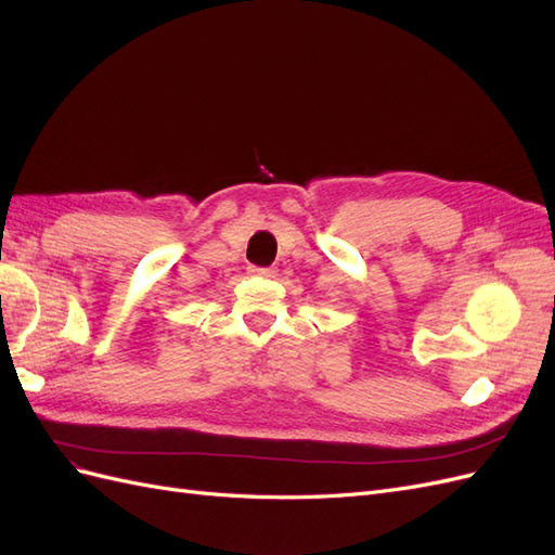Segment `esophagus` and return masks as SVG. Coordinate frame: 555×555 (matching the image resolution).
I'll return each instance as SVG.
<instances>
[{
    "label": "esophagus",
    "instance_id": "esophagus-1",
    "mask_svg": "<svg viewBox=\"0 0 555 555\" xmlns=\"http://www.w3.org/2000/svg\"><path fill=\"white\" fill-rule=\"evenodd\" d=\"M251 274L264 276V279H274V276H276V270H274V267H254Z\"/></svg>",
    "mask_w": 555,
    "mask_h": 555
}]
</instances>
